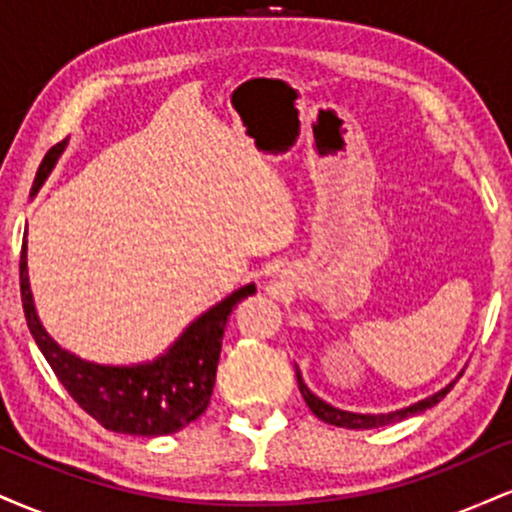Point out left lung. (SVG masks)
I'll return each mask as SVG.
<instances>
[{"label": "left lung", "instance_id": "left-lung-1", "mask_svg": "<svg viewBox=\"0 0 512 512\" xmlns=\"http://www.w3.org/2000/svg\"><path fill=\"white\" fill-rule=\"evenodd\" d=\"M296 378H298V390H301V395L305 399V404L310 407V411H313L317 419L325 421V424H332V426H339V428H380V426H387V424H395V421L407 419V416L421 414V411L436 407L440 399H443L452 390V385H448V387H443L440 392H436L433 397L421 399L419 404H411V407H407V409L390 411V414H351V411L334 409L327 402H322L320 397H315L313 392L308 390V385H305L301 380V373H298V370H296Z\"/></svg>", "mask_w": 512, "mask_h": 512}]
</instances>
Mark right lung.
Returning <instances> with one entry per match:
<instances>
[{"label": "right lung", "mask_w": 512, "mask_h": 512, "mask_svg": "<svg viewBox=\"0 0 512 512\" xmlns=\"http://www.w3.org/2000/svg\"><path fill=\"white\" fill-rule=\"evenodd\" d=\"M62 149L64 142L55 144L45 154L38 173H35L33 192L48 178ZM19 269L21 301L28 330H31L38 349L48 358L50 368L55 370L64 390L103 428L144 438L170 436L204 414V409L209 407L211 392H214L216 366H219L221 339L228 315L243 298L255 293L252 284L231 293L226 301H221L197 322H192L178 342L170 346L168 354L156 358L154 363L115 368L86 363L69 351H62L43 330L33 308L31 286H28L26 236L21 245Z\"/></svg>", "instance_id": "right-lung-1"}]
</instances>
